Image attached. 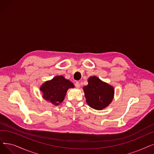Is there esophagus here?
<instances>
[{"mask_svg":"<svg viewBox=\"0 0 154 154\" xmlns=\"http://www.w3.org/2000/svg\"><path fill=\"white\" fill-rule=\"evenodd\" d=\"M75 86L77 88H79L80 87H81V84H80V83L79 82H76L75 84Z\"/></svg>","mask_w":154,"mask_h":154,"instance_id":"obj_1","label":"esophagus"}]
</instances>
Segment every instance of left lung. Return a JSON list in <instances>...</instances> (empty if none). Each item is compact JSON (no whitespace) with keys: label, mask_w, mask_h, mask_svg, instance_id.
Instances as JSON below:
<instances>
[{"label":"left lung","mask_w":154,"mask_h":154,"mask_svg":"<svg viewBox=\"0 0 154 154\" xmlns=\"http://www.w3.org/2000/svg\"><path fill=\"white\" fill-rule=\"evenodd\" d=\"M88 82V84L83 88L86 103L96 110L107 108L114 98V88L96 76L90 77Z\"/></svg>","instance_id":"left-lung-1"}]
</instances>
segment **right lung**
Instances as JSON below:
<instances>
[{
  "label": "right lung",
  "mask_w": 154,
  "mask_h": 154,
  "mask_svg": "<svg viewBox=\"0 0 154 154\" xmlns=\"http://www.w3.org/2000/svg\"><path fill=\"white\" fill-rule=\"evenodd\" d=\"M70 88H74V85L62 75L53 77L45 82L40 86L43 98L52 104L58 106L65 99L66 92Z\"/></svg>",
  "instance_id": "1"
}]
</instances>
